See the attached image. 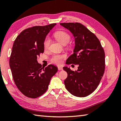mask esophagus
<instances>
[{
	"mask_svg": "<svg viewBox=\"0 0 121 121\" xmlns=\"http://www.w3.org/2000/svg\"><path fill=\"white\" fill-rule=\"evenodd\" d=\"M58 68L59 70H63V68L61 67V66H58Z\"/></svg>",
	"mask_w": 121,
	"mask_h": 121,
	"instance_id": "34e87169",
	"label": "esophagus"
}]
</instances>
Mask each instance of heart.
Returning a JSON list of instances; mask_svg holds the SVG:
<instances>
[{"instance_id": "1", "label": "heart", "mask_w": 121, "mask_h": 121, "mask_svg": "<svg viewBox=\"0 0 121 121\" xmlns=\"http://www.w3.org/2000/svg\"><path fill=\"white\" fill-rule=\"evenodd\" d=\"M56 39L61 44L65 45L70 42L71 40V36L67 32L65 31H57L54 34ZM50 40L49 37H46L43 43V47L45 49L48 48L50 45ZM65 58V55H59V54H55L51 56L50 60L51 63L56 65H61L62 62V60L64 58Z\"/></svg>"}]
</instances>
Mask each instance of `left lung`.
I'll use <instances>...</instances> for the list:
<instances>
[{
    "instance_id": "8db88e82",
    "label": "left lung",
    "mask_w": 121,
    "mask_h": 121,
    "mask_svg": "<svg viewBox=\"0 0 121 121\" xmlns=\"http://www.w3.org/2000/svg\"><path fill=\"white\" fill-rule=\"evenodd\" d=\"M75 39L73 53L67 59V64L78 65L73 71L65 66L68 73L65 80L66 89L78 97H85L94 92L103 76L105 70V54L99 40L94 33L79 23H62Z\"/></svg>"
}]
</instances>
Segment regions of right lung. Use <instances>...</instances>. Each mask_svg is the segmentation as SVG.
Instances as JSON below:
<instances>
[{
    "instance_id": "1",
    "label": "right lung",
    "mask_w": 121,
    "mask_h": 121,
    "mask_svg": "<svg viewBox=\"0 0 121 121\" xmlns=\"http://www.w3.org/2000/svg\"><path fill=\"white\" fill-rule=\"evenodd\" d=\"M56 25L35 26L25 29L13 45L9 65L17 88L29 98H36L47 91L51 78L58 68L50 65L44 68L37 59L43 53L46 36Z\"/></svg>"
}]
</instances>
